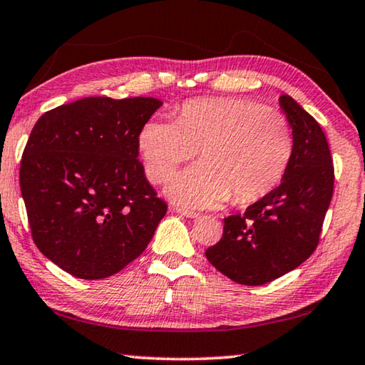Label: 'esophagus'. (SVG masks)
Segmentation results:
<instances>
[{"label": "esophagus", "mask_w": 365, "mask_h": 365, "mask_svg": "<svg viewBox=\"0 0 365 365\" xmlns=\"http://www.w3.org/2000/svg\"><path fill=\"white\" fill-rule=\"evenodd\" d=\"M174 211L178 212L180 215H183V217H188V219H196L197 217V212L188 211V209H183V207H175Z\"/></svg>", "instance_id": "34e87169"}]
</instances>
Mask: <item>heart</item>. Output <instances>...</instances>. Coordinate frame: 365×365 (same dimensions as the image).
<instances>
[{"label":"heart","mask_w":365,"mask_h":365,"mask_svg":"<svg viewBox=\"0 0 365 365\" xmlns=\"http://www.w3.org/2000/svg\"><path fill=\"white\" fill-rule=\"evenodd\" d=\"M138 146L153 183L168 182L200 151L201 163L180 172L165 193L182 206L214 207L230 196L237 205H250L269 195L292 160L293 135L279 110L217 98L185 103L175 123L148 122Z\"/></svg>","instance_id":"1"}]
</instances>
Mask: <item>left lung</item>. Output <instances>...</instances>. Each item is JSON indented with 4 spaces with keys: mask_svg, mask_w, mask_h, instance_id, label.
Wrapping results in <instances>:
<instances>
[{
    "mask_svg": "<svg viewBox=\"0 0 365 365\" xmlns=\"http://www.w3.org/2000/svg\"><path fill=\"white\" fill-rule=\"evenodd\" d=\"M292 127L293 154L282 183L245 214L224 219L220 242L206 257L242 285H265L312 255L333 195V164L322 128L292 96L279 98Z\"/></svg>",
    "mask_w": 365,
    "mask_h": 365,
    "instance_id": "8db88e82",
    "label": "left lung"
}]
</instances>
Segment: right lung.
Returning <instances> with one entry per match:
<instances>
[{
	"label": "right lung",
	"instance_id": "add662e5",
	"mask_svg": "<svg viewBox=\"0 0 365 365\" xmlns=\"http://www.w3.org/2000/svg\"><path fill=\"white\" fill-rule=\"evenodd\" d=\"M156 98L90 96L43 114L21 163V191L43 255L77 279L122 270L151 242L168 205L138 158Z\"/></svg>",
	"mask_w": 365,
	"mask_h": 365
}]
</instances>
